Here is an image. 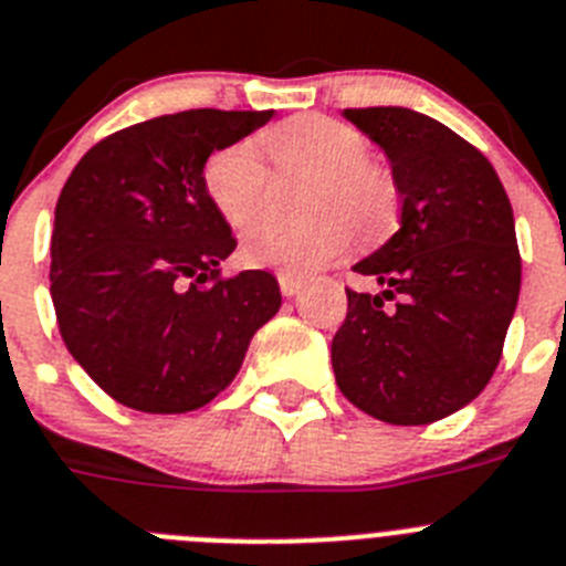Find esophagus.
I'll use <instances>...</instances> for the list:
<instances>
[{"label":"esophagus","mask_w":566,"mask_h":566,"mask_svg":"<svg viewBox=\"0 0 566 566\" xmlns=\"http://www.w3.org/2000/svg\"><path fill=\"white\" fill-rule=\"evenodd\" d=\"M279 287H282L284 296H296L298 287H302V279L293 276V273H279Z\"/></svg>","instance_id":"34e87169"}]
</instances>
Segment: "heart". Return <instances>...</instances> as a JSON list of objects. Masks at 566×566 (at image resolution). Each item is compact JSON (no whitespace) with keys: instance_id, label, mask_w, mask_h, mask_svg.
Here are the masks:
<instances>
[{"instance_id":"1","label":"heart","mask_w":566,"mask_h":566,"mask_svg":"<svg viewBox=\"0 0 566 566\" xmlns=\"http://www.w3.org/2000/svg\"><path fill=\"white\" fill-rule=\"evenodd\" d=\"M268 156L282 174L313 176L307 222H262L250 228L242 259L255 268L311 273L350 248L353 228L376 239L390 228L399 190L381 161L370 159V142L358 127L324 113H302L262 136ZM210 205L230 228L242 230L262 216L270 170L250 139L219 147L201 170Z\"/></svg>"}]
</instances>
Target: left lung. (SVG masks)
Returning <instances> with one entry per match:
<instances>
[{
    "instance_id": "8db88e82",
    "label": "left lung",
    "mask_w": 566,
    "mask_h": 566,
    "mask_svg": "<svg viewBox=\"0 0 566 566\" xmlns=\"http://www.w3.org/2000/svg\"><path fill=\"white\" fill-rule=\"evenodd\" d=\"M344 119L390 159L401 228L353 268L385 290L347 287L336 385L373 419L432 424L499 367L521 290L513 208L488 156L424 113L347 107Z\"/></svg>"
}]
</instances>
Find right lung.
Returning a JSON list of instances; mask_svg holds the SVG:
<instances>
[{
  "mask_svg": "<svg viewBox=\"0 0 566 566\" xmlns=\"http://www.w3.org/2000/svg\"><path fill=\"white\" fill-rule=\"evenodd\" d=\"M273 111H181L105 136L56 201L51 296L82 370L139 412H188L233 381L253 333L282 307L268 270L222 276L235 250L205 193L213 150Z\"/></svg>",
  "mask_w": 566,
  "mask_h": 566,
  "instance_id": "add662e5",
  "label": "right lung"
}]
</instances>
